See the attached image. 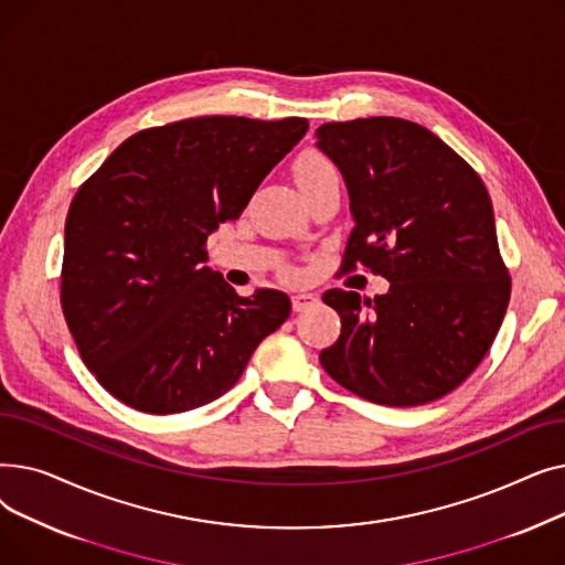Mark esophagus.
Here are the masks:
<instances>
[{
	"label": "esophagus",
	"mask_w": 565,
	"mask_h": 565,
	"mask_svg": "<svg viewBox=\"0 0 565 565\" xmlns=\"http://www.w3.org/2000/svg\"><path fill=\"white\" fill-rule=\"evenodd\" d=\"M313 305H318V298L313 292H295L292 295V311H307Z\"/></svg>",
	"instance_id": "1"
}]
</instances>
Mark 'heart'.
I'll list each match as a JSON object with an SVG mask.
<instances>
[{
  "instance_id": "b5f03b06",
  "label": "heart",
  "mask_w": 565,
  "mask_h": 565,
  "mask_svg": "<svg viewBox=\"0 0 565 565\" xmlns=\"http://www.w3.org/2000/svg\"><path fill=\"white\" fill-rule=\"evenodd\" d=\"M295 183H298V188L305 192L309 188H316L324 181H330V178H337L339 171L334 167V162L322 156L318 151H307L298 158V162H295Z\"/></svg>"
}]
</instances>
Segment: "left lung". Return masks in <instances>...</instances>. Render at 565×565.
Wrapping results in <instances>:
<instances>
[{"mask_svg": "<svg viewBox=\"0 0 565 565\" xmlns=\"http://www.w3.org/2000/svg\"><path fill=\"white\" fill-rule=\"evenodd\" d=\"M316 146L341 171L354 228L343 270L390 281L362 300L322 295L341 337L320 364L371 403L412 407L454 392L490 350L511 300L490 194L454 148L394 116L324 124Z\"/></svg>", "mask_w": 565, "mask_h": 565, "instance_id": "8db88e82", "label": "left lung"}]
</instances>
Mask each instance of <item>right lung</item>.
<instances>
[{"label":"right lung","mask_w":565,"mask_h":565,"mask_svg":"<svg viewBox=\"0 0 565 565\" xmlns=\"http://www.w3.org/2000/svg\"><path fill=\"white\" fill-rule=\"evenodd\" d=\"M307 118L199 116L126 139L66 217L62 307L86 369L121 403L175 414L226 394L288 295L241 298L205 265L207 235L237 220Z\"/></svg>","instance_id":"1"}]
</instances>
